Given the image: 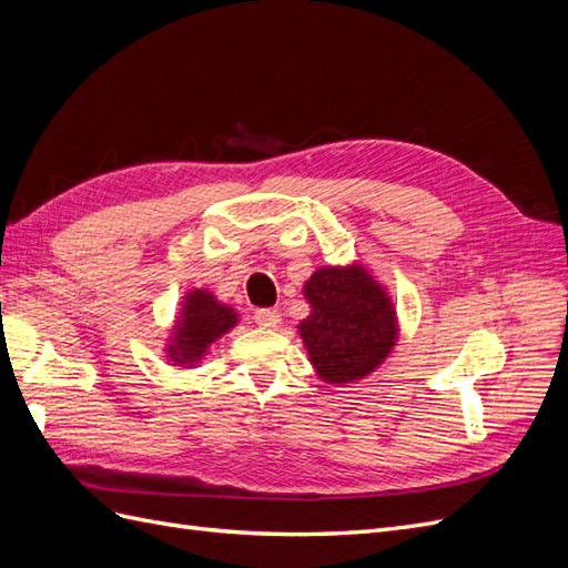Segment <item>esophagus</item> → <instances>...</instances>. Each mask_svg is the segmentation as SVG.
I'll list each match as a JSON object with an SVG mask.
<instances>
[{
  "mask_svg": "<svg viewBox=\"0 0 568 568\" xmlns=\"http://www.w3.org/2000/svg\"><path fill=\"white\" fill-rule=\"evenodd\" d=\"M253 320L257 326H263V329H272V326H277L282 322V315L277 311H272V307H261V311H255Z\"/></svg>",
  "mask_w": 568,
  "mask_h": 568,
  "instance_id": "34e87169",
  "label": "esophagus"
}]
</instances>
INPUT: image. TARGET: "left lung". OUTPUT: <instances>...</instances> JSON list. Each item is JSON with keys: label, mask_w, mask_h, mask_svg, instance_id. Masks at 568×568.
<instances>
[{"label": "left lung", "mask_w": 568, "mask_h": 568, "mask_svg": "<svg viewBox=\"0 0 568 568\" xmlns=\"http://www.w3.org/2000/svg\"><path fill=\"white\" fill-rule=\"evenodd\" d=\"M303 291L313 315L301 322V336L324 382L348 384L384 363L398 329L390 298L367 272L322 267Z\"/></svg>", "instance_id": "left-lung-1"}]
</instances>
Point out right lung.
<instances>
[{
  "label": "right lung",
  "mask_w": 568,
  "mask_h": 568,
  "mask_svg": "<svg viewBox=\"0 0 568 568\" xmlns=\"http://www.w3.org/2000/svg\"><path fill=\"white\" fill-rule=\"evenodd\" d=\"M236 324L232 307L220 305L209 291H192L184 301V313L178 322L175 341L168 351L175 363L192 365L205 353L213 341L230 332Z\"/></svg>",
  "instance_id": "right-lung-1"
}]
</instances>
